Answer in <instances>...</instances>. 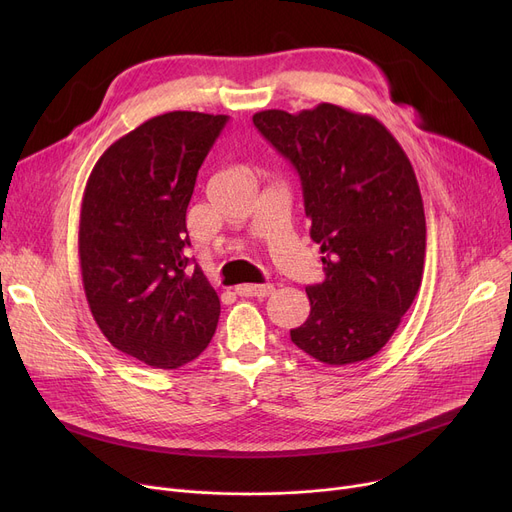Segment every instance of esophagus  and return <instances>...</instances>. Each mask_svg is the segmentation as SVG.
<instances>
[{
  "label": "esophagus",
  "instance_id": "obj_1",
  "mask_svg": "<svg viewBox=\"0 0 512 512\" xmlns=\"http://www.w3.org/2000/svg\"><path fill=\"white\" fill-rule=\"evenodd\" d=\"M272 292H274V284H240V286H236V294H240V297L263 299V297H270Z\"/></svg>",
  "mask_w": 512,
  "mask_h": 512
}]
</instances>
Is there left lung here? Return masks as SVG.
Here are the masks:
<instances>
[{
  "instance_id": "1",
  "label": "left lung",
  "mask_w": 512,
  "mask_h": 512,
  "mask_svg": "<svg viewBox=\"0 0 512 512\" xmlns=\"http://www.w3.org/2000/svg\"><path fill=\"white\" fill-rule=\"evenodd\" d=\"M297 168L326 280L307 286L311 313L290 330L309 357L353 365L378 355L413 305L425 263V213L415 170L392 132L334 103L253 116Z\"/></svg>"
}]
</instances>
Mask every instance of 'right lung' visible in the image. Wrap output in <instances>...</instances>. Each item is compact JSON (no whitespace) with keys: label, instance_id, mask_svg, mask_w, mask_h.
Segmentation results:
<instances>
[{"label":"right lung","instance_id":"right-lung-1","mask_svg":"<svg viewBox=\"0 0 512 512\" xmlns=\"http://www.w3.org/2000/svg\"><path fill=\"white\" fill-rule=\"evenodd\" d=\"M228 116H155L97 159L78 224L87 303L103 336L155 369L197 359L220 319L201 267L188 272L186 207Z\"/></svg>","mask_w":512,"mask_h":512}]
</instances>
